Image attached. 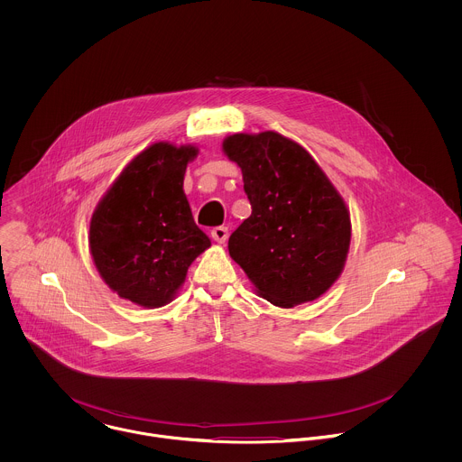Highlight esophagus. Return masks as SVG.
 I'll use <instances>...</instances> for the list:
<instances>
[{"instance_id":"34e87169","label":"esophagus","mask_w":462,"mask_h":462,"mask_svg":"<svg viewBox=\"0 0 462 462\" xmlns=\"http://www.w3.org/2000/svg\"><path fill=\"white\" fill-rule=\"evenodd\" d=\"M227 236H229V229L226 226H218V227L211 229V238L218 244H224L227 240Z\"/></svg>"}]
</instances>
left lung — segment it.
Returning a JSON list of instances; mask_svg holds the SVG:
<instances>
[{
  "instance_id": "left-lung-1",
  "label": "left lung",
  "mask_w": 462,
  "mask_h": 462,
  "mask_svg": "<svg viewBox=\"0 0 462 462\" xmlns=\"http://www.w3.org/2000/svg\"><path fill=\"white\" fill-rule=\"evenodd\" d=\"M224 154L242 169L253 213L229 236V256L260 297L293 308L324 295L350 247V213L326 172L275 132L235 133Z\"/></svg>"
}]
</instances>
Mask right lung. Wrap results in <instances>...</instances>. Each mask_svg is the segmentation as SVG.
<instances>
[{"mask_svg":"<svg viewBox=\"0 0 462 462\" xmlns=\"http://www.w3.org/2000/svg\"><path fill=\"white\" fill-rule=\"evenodd\" d=\"M196 145L151 143L97 202L88 231L94 264L121 299L152 310L169 304L189 266L209 245L183 190Z\"/></svg>","mask_w":462,"mask_h":462,"instance_id":"1","label":"right lung"}]
</instances>
